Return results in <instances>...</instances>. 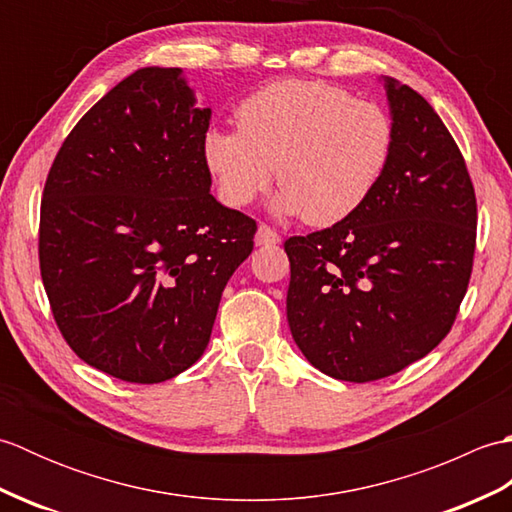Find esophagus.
<instances>
[{
	"label": "esophagus",
	"instance_id": "esophagus-1",
	"mask_svg": "<svg viewBox=\"0 0 512 512\" xmlns=\"http://www.w3.org/2000/svg\"><path fill=\"white\" fill-rule=\"evenodd\" d=\"M281 242V237L277 231H273L268 224H259L257 235H255V244L257 246H275Z\"/></svg>",
	"mask_w": 512,
	"mask_h": 512
}]
</instances>
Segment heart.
<instances>
[{
	"instance_id": "obj_1",
	"label": "heart",
	"mask_w": 512,
	"mask_h": 512,
	"mask_svg": "<svg viewBox=\"0 0 512 512\" xmlns=\"http://www.w3.org/2000/svg\"><path fill=\"white\" fill-rule=\"evenodd\" d=\"M237 129H209L202 158L228 206H246L277 178L279 215L330 226L356 213L383 180L394 123L383 107L323 81H275L237 105Z\"/></svg>"
}]
</instances>
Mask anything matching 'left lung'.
I'll list each match as a JSON object with an SVG mask.
<instances>
[{
    "label": "left lung",
    "instance_id": "left-lung-1",
    "mask_svg": "<svg viewBox=\"0 0 512 512\" xmlns=\"http://www.w3.org/2000/svg\"><path fill=\"white\" fill-rule=\"evenodd\" d=\"M394 151L369 200L284 244L292 339L336 380L369 383L427 356L466 295L475 253L473 182L449 129L409 85L383 76Z\"/></svg>",
    "mask_w": 512,
    "mask_h": 512
}]
</instances>
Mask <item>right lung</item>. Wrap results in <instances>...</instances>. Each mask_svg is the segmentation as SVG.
Returning <instances> with one entry per match:
<instances>
[{"mask_svg": "<svg viewBox=\"0 0 512 512\" xmlns=\"http://www.w3.org/2000/svg\"><path fill=\"white\" fill-rule=\"evenodd\" d=\"M180 68H140L74 125L41 200L39 266L63 339L127 383L204 354L255 220L211 195V107Z\"/></svg>", "mask_w": 512, "mask_h": 512, "instance_id": "right-lung-1", "label": "right lung"}]
</instances>
